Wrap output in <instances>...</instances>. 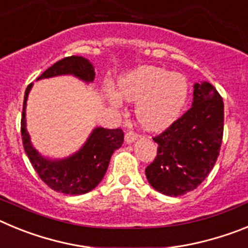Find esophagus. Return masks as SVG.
Wrapping results in <instances>:
<instances>
[{
    "label": "esophagus",
    "mask_w": 248,
    "mask_h": 248,
    "mask_svg": "<svg viewBox=\"0 0 248 248\" xmlns=\"http://www.w3.org/2000/svg\"><path fill=\"white\" fill-rule=\"evenodd\" d=\"M137 139H138V135L135 134V133H133V131H129V133H126L125 134V143L126 144L134 143Z\"/></svg>",
    "instance_id": "obj_1"
}]
</instances>
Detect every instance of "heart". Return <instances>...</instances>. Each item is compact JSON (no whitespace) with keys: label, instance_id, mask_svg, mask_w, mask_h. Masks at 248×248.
<instances>
[{"label":"heart","instance_id":"1","mask_svg":"<svg viewBox=\"0 0 248 248\" xmlns=\"http://www.w3.org/2000/svg\"><path fill=\"white\" fill-rule=\"evenodd\" d=\"M119 93L107 89V99L122 108L123 99L137 102L135 117L150 131L169 128L179 118L189 95L186 77L154 65H141L124 74L118 83Z\"/></svg>","mask_w":248,"mask_h":248}]
</instances>
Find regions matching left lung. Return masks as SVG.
<instances>
[{"label": "left lung", "mask_w": 248, "mask_h": 248, "mask_svg": "<svg viewBox=\"0 0 248 248\" xmlns=\"http://www.w3.org/2000/svg\"><path fill=\"white\" fill-rule=\"evenodd\" d=\"M222 134V98L209 82L195 83L191 108L154 138L157 155L145 169L149 184L166 196L196 189L217 160Z\"/></svg>", "instance_id": "obj_1"}]
</instances>
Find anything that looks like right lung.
Listing matches in <instances>:
<instances>
[{
  "mask_svg": "<svg viewBox=\"0 0 248 248\" xmlns=\"http://www.w3.org/2000/svg\"><path fill=\"white\" fill-rule=\"evenodd\" d=\"M59 76H73L89 84L95 78V72L89 59L72 56L54 63L43 72L37 80ZM32 85L33 83H31L25 92L21 120L22 141L31 164L38 172L39 177L54 191L65 195H82L92 191L103 180L113 153L122 146L124 133L122 129H104L97 126L92 130L79 150L69 156L63 159L45 156L34 148L27 131L26 107Z\"/></svg>",
  "mask_w": 248,
  "mask_h": 248,
  "instance_id": "add662e5",
  "label": "right lung"
}]
</instances>
